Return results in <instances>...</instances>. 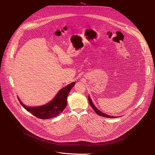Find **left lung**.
Listing matches in <instances>:
<instances>
[{
    "mask_svg": "<svg viewBox=\"0 0 155 155\" xmlns=\"http://www.w3.org/2000/svg\"><path fill=\"white\" fill-rule=\"evenodd\" d=\"M88 101H89L90 104L91 105V107L93 108L94 111V112L96 113V114H97L98 115H100V116H102V117H106V118H117L116 117L110 116V115H107V114H104V113L101 112L100 111V110H99L94 106V105L93 104V102H92V101H91V99L90 96H88Z\"/></svg>",
    "mask_w": 155,
    "mask_h": 155,
    "instance_id": "left-lung-1",
    "label": "left lung"
}]
</instances>
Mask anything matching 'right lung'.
<instances>
[{
	"label": "right lung",
	"mask_w": 155,
	"mask_h": 155,
	"mask_svg": "<svg viewBox=\"0 0 155 155\" xmlns=\"http://www.w3.org/2000/svg\"><path fill=\"white\" fill-rule=\"evenodd\" d=\"M75 83L73 82L61 89L54 99L43 106L29 107L26 106L18 99L20 104L28 112L40 119H50L58 116L67 105V97L69 93Z\"/></svg>",
	"instance_id": "1"
}]
</instances>
